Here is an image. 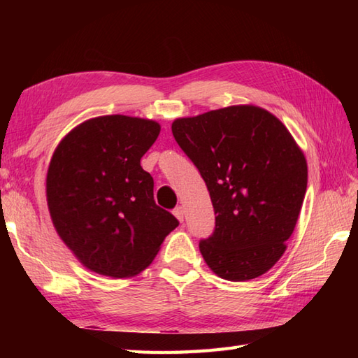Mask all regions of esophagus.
<instances>
[{"mask_svg": "<svg viewBox=\"0 0 358 358\" xmlns=\"http://www.w3.org/2000/svg\"><path fill=\"white\" fill-rule=\"evenodd\" d=\"M173 215L178 218V222H181V223L185 222V210H183V208H181V206H177V208L173 209Z\"/></svg>", "mask_w": 358, "mask_h": 358, "instance_id": "34e87169", "label": "esophagus"}]
</instances>
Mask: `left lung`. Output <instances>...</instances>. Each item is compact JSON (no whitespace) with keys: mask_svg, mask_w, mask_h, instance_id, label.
Returning <instances> with one entry per match:
<instances>
[{"mask_svg":"<svg viewBox=\"0 0 358 358\" xmlns=\"http://www.w3.org/2000/svg\"><path fill=\"white\" fill-rule=\"evenodd\" d=\"M172 134L196 166L215 212L200 252L218 277L248 281L285 254L305 200L308 164L292 135L257 106L178 118Z\"/></svg>","mask_w":358,"mask_h":358,"instance_id":"obj_1","label":"left lung"}]
</instances>
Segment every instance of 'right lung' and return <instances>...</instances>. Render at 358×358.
<instances>
[{
	"label": "right lung",
	"mask_w": 358,
	"mask_h": 358,
	"mask_svg": "<svg viewBox=\"0 0 358 358\" xmlns=\"http://www.w3.org/2000/svg\"><path fill=\"white\" fill-rule=\"evenodd\" d=\"M158 134L152 120L106 115L75 127L53 152L45 180L52 222L87 269L136 275L178 226L157 206L154 178L140 164Z\"/></svg>",
	"instance_id": "right-lung-1"
}]
</instances>
